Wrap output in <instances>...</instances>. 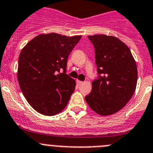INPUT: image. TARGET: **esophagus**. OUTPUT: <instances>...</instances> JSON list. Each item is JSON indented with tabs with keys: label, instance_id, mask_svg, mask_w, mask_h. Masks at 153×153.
<instances>
[{
	"label": "esophagus",
	"instance_id": "1",
	"mask_svg": "<svg viewBox=\"0 0 153 153\" xmlns=\"http://www.w3.org/2000/svg\"><path fill=\"white\" fill-rule=\"evenodd\" d=\"M76 83L78 85H82V83H83V82H82V81H79V80H76Z\"/></svg>",
	"mask_w": 153,
	"mask_h": 153
}]
</instances>
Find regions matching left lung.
I'll return each instance as SVG.
<instances>
[{
  "label": "left lung",
  "mask_w": 153,
  "mask_h": 153,
  "mask_svg": "<svg viewBox=\"0 0 153 153\" xmlns=\"http://www.w3.org/2000/svg\"><path fill=\"white\" fill-rule=\"evenodd\" d=\"M88 38L95 48L99 75L85 101L99 115H111L122 109L135 92L136 63L128 46L119 38L105 34Z\"/></svg>",
  "instance_id": "1"
}]
</instances>
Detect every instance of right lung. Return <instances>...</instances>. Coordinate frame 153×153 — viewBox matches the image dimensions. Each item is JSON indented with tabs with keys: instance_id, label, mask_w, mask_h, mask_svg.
Returning <instances> with one entry per match:
<instances>
[{
	"instance_id": "obj_1",
	"label": "right lung",
	"mask_w": 153,
	"mask_h": 153,
	"mask_svg": "<svg viewBox=\"0 0 153 153\" xmlns=\"http://www.w3.org/2000/svg\"><path fill=\"white\" fill-rule=\"evenodd\" d=\"M81 38L40 34L21 50L18 83L27 102L39 113L54 115L67 105L75 88V81L66 74L68 58Z\"/></svg>"
}]
</instances>
